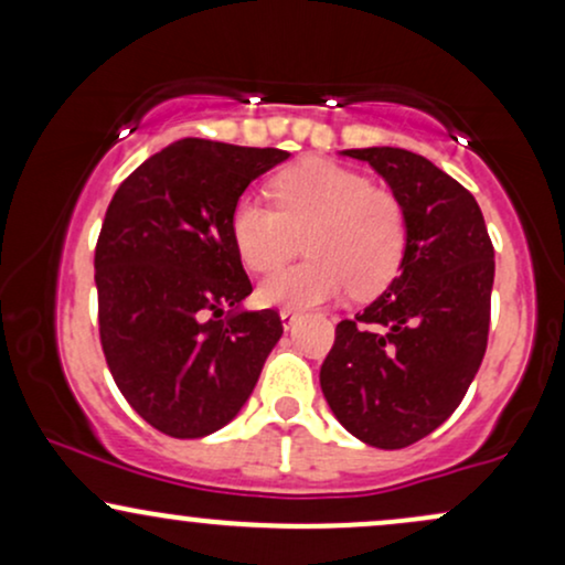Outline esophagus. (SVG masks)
<instances>
[{
    "mask_svg": "<svg viewBox=\"0 0 565 565\" xmlns=\"http://www.w3.org/2000/svg\"><path fill=\"white\" fill-rule=\"evenodd\" d=\"M297 316H300V313H297V310L284 308V310H281V323H284V329H291V327H295Z\"/></svg>",
    "mask_w": 565,
    "mask_h": 565,
    "instance_id": "1",
    "label": "esophagus"
}]
</instances>
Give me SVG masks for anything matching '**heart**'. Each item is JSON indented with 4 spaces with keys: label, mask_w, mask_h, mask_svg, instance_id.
Returning <instances> with one entry per match:
<instances>
[{
    "label": "heart",
    "mask_w": 565,
    "mask_h": 565,
    "mask_svg": "<svg viewBox=\"0 0 565 565\" xmlns=\"http://www.w3.org/2000/svg\"><path fill=\"white\" fill-rule=\"evenodd\" d=\"M276 206L242 196L231 212V236L255 274L281 268L300 252L308 260L268 276L257 289L265 305L308 310L342 291L377 295L398 274L406 252V212L385 188L361 172L305 159L276 174Z\"/></svg>",
    "instance_id": "heart-1"
}]
</instances>
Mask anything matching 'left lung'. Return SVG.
<instances>
[{"instance_id": "1", "label": "left lung", "mask_w": 565, "mask_h": 565, "mask_svg": "<svg viewBox=\"0 0 565 565\" xmlns=\"http://www.w3.org/2000/svg\"><path fill=\"white\" fill-rule=\"evenodd\" d=\"M406 212L391 287L337 323L321 391L340 425L377 449L430 436L462 404L489 342L494 246L468 188L404 148H350Z\"/></svg>"}]
</instances>
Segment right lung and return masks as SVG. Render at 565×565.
Here are the masks:
<instances>
[{"mask_svg":"<svg viewBox=\"0 0 565 565\" xmlns=\"http://www.w3.org/2000/svg\"><path fill=\"white\" fill-rule=\"evenodd\" d=\"M284 159L185 138L142 161L108 204L95 246L100 345L127 404L164 436L228 425L284 334L276 310L238 308L252 284L231 236L238 196Z\"/></svg>","mask_w":565,"mask_h":565,"instance_id":"add662e5","label":"right lung"}]
</instances>
